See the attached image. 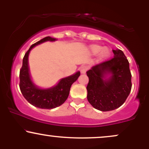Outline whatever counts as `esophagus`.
I'll list each match as a JSON object with an SVG mask.
<instances>
[{
    "label": "esophagus",
    "instance_id": "1",
    "mask_svg": "<svg viewBox=\"0 0 149 149\" xmlns=\"http://www.w3.org/2000/svg\"><path fill=\"white\" fill-rule=\"evenodd\" d=\"M88 66H84V65H83V66H82L81 67H80V72L82 73H86V71H88Z\"/></svg>",
    "mask_w": 149,
    "mask_h": 149
}]
</instances>
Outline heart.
Here are the masks:
<instances>
[{
    "mask_svg": "<svg viewBox=\"0 0 149 149\" xmlns=\"http://www.w3.org/2000/svg\"><path fill=\"white\" fill-rule=\"evenodd\" d=\"M90 49H91V52L93 54H98V53H100V57L101 59H106V58L109 56V50L107 48H106V47L102 48V47H101L100 45H94L91 46Z\"/></svg>",
    "mask_w": 149,
    "mask_h": 149,
    "instance_id": "obj_1",
    "label": "heart"
}]
</instances>
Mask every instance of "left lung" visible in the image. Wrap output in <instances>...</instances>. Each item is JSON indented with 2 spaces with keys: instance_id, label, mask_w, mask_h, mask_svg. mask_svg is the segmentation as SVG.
Here are the masks:
<instances>
[{
  "instance_id": "obj_1",
  "label": "left lung",
  "mask_w": 149,
  "mask_h": 149,
  "mask_svg": "<svg viewBox=\"0 0 149 149\" xmlns=\"http://www.w3.org/2000/svg\"><path fill=\"white\" fill-rule=\"evenodd\" d=\"M114 56L87 71L88 102L94 108L109 111L122 106L132 88L129 61L120 49L113 50ZM111 74L106 79L104 76Z\"/></svg>"
}]
</instances>
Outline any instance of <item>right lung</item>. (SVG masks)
<instances>
[{"label":"right lung","mask_w":149,"mask_h":149,"mask_svg":"<svg viewBox=\"0 0 149 149\" xmlns=\"http://www.w3.org/2000/svg\"><path fill=\"white\" fill-rule=\"evenodd\" d=\"M56 39L49 36L45 37L30 47L25 53L19 71V88L24 97L34 107L40 109H52L64 104L69 95L70 88L80 75L78 71L73 76L62 78L54 88L41 90L33 85L31 80L28 66V57L30 50L34 46L47 41H54Z\"/></svg>","instance_id":"1"}]
</instances>
